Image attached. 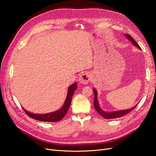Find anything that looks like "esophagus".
Returning a JSON list of instances; mask_svg holds the SVG:
<instances>
[{"mask_svg":"<svg viewBox=\"0 0 156 156\" xmlns=\"http://www.w3.org/2000/svg\"><path fill=\"white\" fill-rule=\"evenodd\" d=\"M79 82L82 84H87L90 80V75L88 73H83L79 77Z\"/></svg>","mask_w":156,"mask_h":156,"instance_id":"34e87169","label":"esophagus"}]
</instances>
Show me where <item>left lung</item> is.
Returning <instances> with one entry per match:
<instances>
[{
    "label": "left lung",
    "mask_w": 156,
    "mask_h": 156,
    "mask_svg": "<svg viewBox=\"0 0 156 156\" xmlns=\"http://www.w3.org/2000/svg\"><path fill=\"white\" fill-rule=\"evenodd\" d=\"M126 38L128 39L131 43L133 44L135 47L139 48V49H140V48L139 47V45H138V44L134 40V39L130 35L126 34ZM93 91L94 93V107H95V109L96 110V111L100 114L101 116H103L104 119H117V118H120L122 116H124L127 113L131 112L132 110H133L134 108L136 107V106L137 105H135L134 107H133L132 108H128V109H126V110H121V111H111V112H106L104 111L103 110H102L101 108L100 107V105H99V102H98V92L97 90L95 88H93Z\"/></svg>",
    "instance_id": "left-lung-1"
}]
</instances>
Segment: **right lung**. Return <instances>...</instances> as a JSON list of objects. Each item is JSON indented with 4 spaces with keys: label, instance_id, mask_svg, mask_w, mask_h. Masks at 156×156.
Here are the masks:
<instances>
[{
    "label": "right lung",
    "instance_id": "obj_1",
    "mask_svg": "<svg viewBox=\"0 0 156 156\" xmlns=\"http://www.w3.org/2000/svg\"><path fill=\"white\" fill-rule=\"evenodd\" d=\"M77 87V83H74L72 85H70L68 90V93H67V96L66 98V100L64 101V103L63 106L61 107L60 109L49 112V113H46V114H34V113H32L29 111H27L25 110L24 108L23 110L27 113V115L30 116V118L33 119H36L39 121L42 122H58L62 120L64 116L66 114L69 107L71 104V101H72V98L73 97L74 91L76 90Z\"/></svg>",
    "mask_w": 156,
    "mask_h": 156
}]
</instances>
